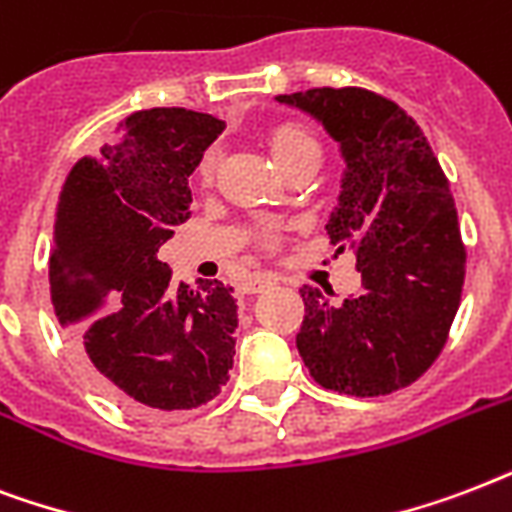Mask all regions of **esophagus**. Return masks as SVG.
Masks as SVG:
<instances>
[{"label": "esophagus", "instance_id": "obj_1", "mask_svg": "<svg viewBox=\"0 0 512 512\" xmlns=\"http://www.w3.org/2000/svg\"><path fill=\"white\" fill-rule=\"evenodd\" d=\"M277 280L272 275H251L245 277L243 283H240V288H243L245 293H259V291H267V288H272Z\"/></svg>", "mask_w": 512, "mask_h": 512}]
</instances>
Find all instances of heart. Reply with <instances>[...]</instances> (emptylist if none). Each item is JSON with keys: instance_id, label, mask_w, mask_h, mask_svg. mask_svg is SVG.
<instances>
[{"instance_id": "heart-1", "label": "heart", "mask_w": 512, "mask_h": 512, "mask_svg": "<svg viewBox=\"0 0 512 512\" xmlns=\"http://www.w3.org/2000/svg\"><path fill=\"white\" fill-rule=\"evenodd\" d=\"M269 152L275 157V162L280 168H288L293 162L299 160H320V144L318 138L312 136L310 130L299 125V122H280L277 128H272L269 133ZM216 165H219V157L216 154H208L200 165V178L205 184H211L213 173H216Z\"/></svg>"}]
</instances>
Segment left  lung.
<instances>
[{
    "instance_id": "obj_1",
    "label": "left lung",
    "mask_w": 512,
    "mask_h": 512,
    "mask_svg": "<svg viewBox=\"0 0 512 512\" xmlns=\"http://www.w3.org/2000/svg\"><path fill=\"white\" fill-rule=\"evenodd\" d=\"M339 141V205L326 229L358 256L360 293L331 304L304 285L296 347L326 390L374 398L408 387L441 355L465 283V245L438 157L395 101L363 87L277 95Z\"/></svg>"
}]
</instances>
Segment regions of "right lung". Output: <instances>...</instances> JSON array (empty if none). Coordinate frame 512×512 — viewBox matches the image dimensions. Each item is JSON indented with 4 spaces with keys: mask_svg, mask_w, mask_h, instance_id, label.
Here are the masks:
<instances>
[{
    "mask_svg": "<svg viewBox=\"0 0 512 512\" xmlns=\"http://www.w3.org/2000/svg\"><path fill=\"white\" fill-rule=\"evenodd\" d=\"M224 122L189 109L125 117L71 168L55 213V318L101 390L136 414L208 403L235 363L237 301L221 280L197 291L157 259L189 219V176Z\"/></svg>",
    "mask_w": 512,
    "mask_h": 512,
    "instance_id": "add662e5",
    "label": "right lung"
}]
</instances>
